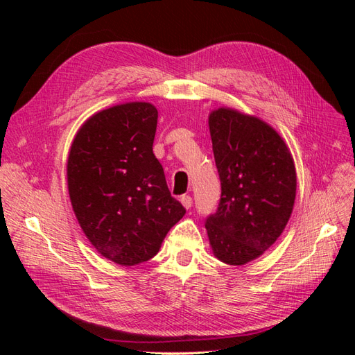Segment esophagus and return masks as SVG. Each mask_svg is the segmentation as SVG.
<instances>
[{
  "label": "esophagus",
  "instance_id": "1",
  "mask_svg": "<svg viewBox=\"0 0 355 355\" xmlns=\"http://www.w3.org/2000/svg\"><path fill=\"white\" fill-rule=\"evenodd\" d=\"M180 202H182V206H184L185 209H191V206H192V198L189 197V196H184L180 198Z\"/></svg>",
  "mask_w": 355,
  "mask_h": 355
}]
</instances>
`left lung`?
Listing matches in <instances>:
<instances>
[{
    "mask_svg": "<svg viewBox=\"0 0 355 355\" xmlns=\"http://www.w3.org/2000/svg\"><path fill=\"white\" fill-rule=\"evenodd\" d=\"M222 194L206 220L214 257L244 265L280 237L296 198L295 161L284 139L261 118L222 108L209 114Z\"/></svg>",
    "mask_w": 355,
    "mask_h": 355,
    "instance_id": "8db88e82",
    "label": "left lung"
}]
</instances>
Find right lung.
<instances>
[{
    "label": "right lung",
    "mask_w": 355,
    "mask_h": 355,
    "mask_svg": "<svg viewBox=\"0 0 355 355\" xmlns=\"http://www.w3.org/2000/svg\"><path fill=\"white\" fill-rule=\"evenodd\" d=\"M157 120L149 102L115 105L87 118L69 149L75 218L98 253L123 266L154 257L185 214L153 153Z\"/></svg>",
    "instance_id": "1"
}]
</instances>
